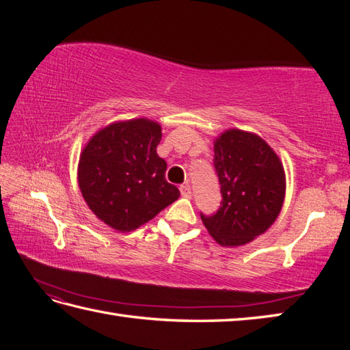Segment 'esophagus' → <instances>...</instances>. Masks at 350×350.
Wrapping results in <instances>:
<instances>
[{"instance_id": "1", "label": "esophagus", "mask_w": 350, "mask_h": 350, "mask_svg": "<svg viewBox=\"0 0 350 350\" xmlns=\"http://www.w3.org/2000/svg\"><path fill=\"white\" fill-rule=\"evenodd\" d=\"M180 194H182V197L191 198V196H192V191H191L189 183H185V185H182V187H180Z\"/></svg>"}]
</instances>
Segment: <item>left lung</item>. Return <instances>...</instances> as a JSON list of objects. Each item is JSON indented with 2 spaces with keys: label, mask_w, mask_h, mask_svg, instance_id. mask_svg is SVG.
Segmentation results:
<instances>
[{
  "label": "left lung",
  "mask_w": 350,
  "mask_h": 350,
  "mask_svg": "<svg viewBox=\"0 0 350 350\" xmlns=\"http://www.w3.org/2000/svg\"><path fill=\"white\" fill-rule=\"evenodd\" d=\"M213 150L222 202L211 217L200 215L219 245L239 247L277 219L286 194L284 168L265 139L241 129L221 133Z\"/></svg>",
  "instance_id": "1"
}]
</instances>
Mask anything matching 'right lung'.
Wrapping results in <instances>:
<instances>
[{
    "label": "right lung",
    "instance_id": "add662e5",
    "mask_svg": "<svg viewBox=\"0 0 350 350\" xmlns=\"http://www.w3.org/2000/svg\"><path fill=\"white\" fill-rule=\"evenodd\" d=\"M161 126L147 118L116 122L96 132L78 163V185L92 212L118 232H132L179 198L156 153Z\"/></svg>",
    "mask_w": 350,
    "mask_h": 350
}]
</instances>
